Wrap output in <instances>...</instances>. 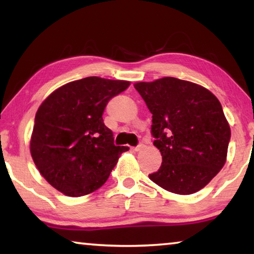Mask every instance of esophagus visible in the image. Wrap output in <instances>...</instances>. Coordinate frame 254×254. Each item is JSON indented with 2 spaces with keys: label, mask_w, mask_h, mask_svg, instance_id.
I'll return each mask as SVG.
<instances>
[{
  "label": "esophagus",
  "mask_w": 254,
  "mask_h": 254,
  "mask_svg": "<svg viewBox=\"0 0 254 254\" xmlns=\"http://www.w3.org/2000/svg\"><path fill=\"white\" fill-rule=\"evenodd\" d=\"M143 148H144V144L140 143V144H137L135 148H133V150H134V151H140V150H142Z\"/></svg>",
  "instance_id": "34e87169"
}]
</instances>
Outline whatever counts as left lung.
<instances>
[{
	"instance_id": "obj_1",
	"label": "left lung",
	"mask_w": 254,
	"mask_h": 254,
	"mask_svg": "<svg viewBox=\"0 0 254 254\" xmlns=\"http://www.w3.org/2000/svg\"><path fill=\"white\" fill-rule=\"evenodd\" d=\"M134 88L151 112L153 144L162 156L149 178L175 194L200 190L226 161L231 128L220 101L203 86L174 77Z\"/></svg>"
}]
</instances>
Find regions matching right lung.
Wrapping results in <instances>:
<instances>
[{"instance_id":"obj_1","label":"right lung","mask_w":254,"mask_h":254,"mask_svg":"<svg viewBox=\"0 0 254 254\" xmlns=\"http://www.w3.org/2000/svg\"><path fill=\"white\" fill-rule=\"evenodd\" d=\"M130 81L101 77L70 81L56 89L37 111L30 151L47 182L63 194L84 196L102 187L127 147L114 144L103 122L112 97Z\"/></svg>"}]
</instances>
